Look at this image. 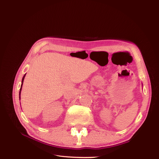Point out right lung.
Listing matches in <instances>:
<instances>
[{
    "mask_svg": "<svg viewBox=\"0 0 159 159\" xmlns=\"http://www.w3.org/2000/svg\"><path fill=\"white\" fill-rule=\"evenodd\" d=\"M25 75H26V74L23 76V78H22V84H21V87H20V92H19V95H20V93H21V90H22V84H23V81H24V79H25Z\"/></svg>",
    "mask_w": 159,
    "mask_h": 159,
    "instance_id": "obj_1",
    "label": "right lung"
}]
</instances>
